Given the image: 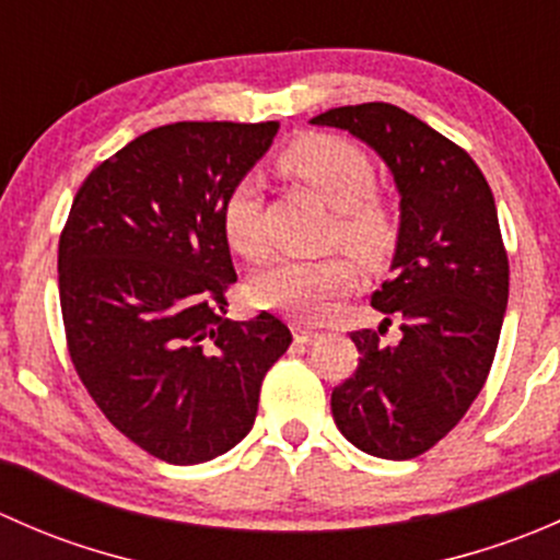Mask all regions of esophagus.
I'll list each match as a JSON object with an SVG mask.
<instances>
[{
	"label": "esophagus",
	"mask_w": 560,
	"mask_h": 560,
	"mask_svg": "<svg viewBox=\"0 0 560 560\" xmlns=\"http://www.w3.org/2000/svg\"><path fill=\"white\" fill-rule=\"evenodd\" d=\"M292 332H295V341H301V343H308V341H314V338L319 336V332H316L314 327H308V325H301V322H295V325H292Z\"/></svg>",
	"instance_id": "esophagus-1"
}]
</instances>
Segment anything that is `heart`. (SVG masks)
Listing matches in <instances>:
<instances>
[{
  "label": "heart",
  "mask_w": 560,
  "mask_h": 560,
  "mask_svg": "<svg viewBox=\"0 0 560 560\" xmlns=\"http://www.w3.org/2000/svg\"><path fill=\"white\" fill-rule=\"evenodd\" d=\"M281 171L290 173L338 211L330 238L363 262H382L395 246V224L376 200V171L363 149L336 135H306L279 156ZM222 233L238 257L259 259L268 254L262 219H259V186L244 175L228 191L222 206ZM354 287V268L343 254L322 259H281L252 281L257 306L298 316L325 319L338 298Z\"/></svg>",
  "instance_id": "1"
}]
</instances>
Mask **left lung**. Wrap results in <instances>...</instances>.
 <instances>
[{
  "label": "left lung",
  "mask_w": 560,
  "mask_h": 560,
  "mask_svg": "<svg viewBox=\"0 0 560 560\" xmlns=\"http://www.w3.org/2000/svg\"><path fill=\"white\" fill-rule=\"evenodd\" d=\"M347 129L385 160L400 195L393 279L371 306L400 338L354 330L360 360L330 395L338 431L363 453L409 460L442 442L482 389L510 298V259L493 191L477 162L389 103L312 118Z\"/></svg>",
  "instance_id": "left-lung-1"
}]
</instances>
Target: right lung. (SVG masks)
Returning <instances> with one entry per match:
<instances>
[{"label": "right lung", "instance_id": "obj_1", "mask_svg": "<svg viewBox=\"0 0 560 560\" xmlns=\"http://www.w3.org/2000/svg\"><path fill=\"white\" fill-rule=\"evenodd\" d=\"M279 124L178 121L94 167L59 238L67 349L100 411L160 460L189 466L252 431L259 387L292 343L262 312L228 319L238 281L222 206Z\"/></svg>", "mask_w": 560, "mask_h": 560}]
</instances>
